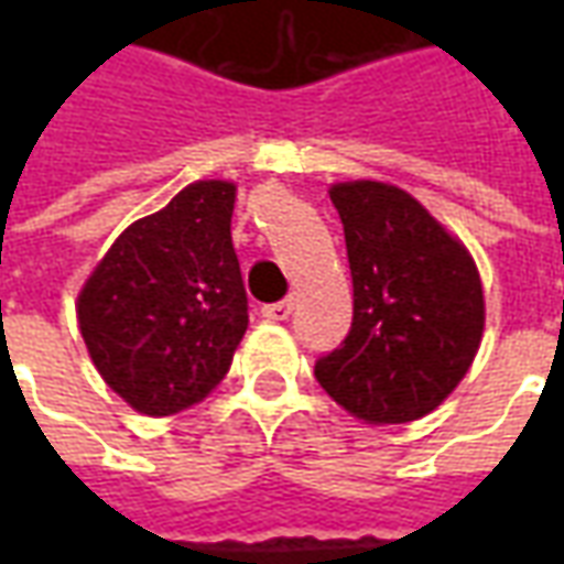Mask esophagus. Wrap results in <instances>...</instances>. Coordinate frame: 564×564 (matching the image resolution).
I'll return each mask as SVG.
<instances>
[{"instance_id":"obj_1","label":"esophagus","mask_w":564,"mask_h":564,"mask_svg":"<svg viewBox=\"0 0 564 564\" xmlns=\"http://www.w3.org/2000/svg\"><path fill=\"white\" fill-rule=\"evenodd\" d=\"M293 314V302H274V305L262 307V317L274 319V323H281V319H290Z\"/></svg>"}]
</instances>
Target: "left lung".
<instances>
[{"instance_id": "8db88e82", "label": "left lung", "mask_w": 564, "mask_h": 564, "mask_svg": "<svg viewBox=\"0 0 564 564\" xmlns=\"http://www.w3.org/2000/svg\"><path fill=\"white\" fill-rule=\"evenodd\" d=\"M354 278V323L314 375L332 402L368 425L432 414L468 375L484 341L477 262L402 186H329Z\"/></svg>"}]
</instances>
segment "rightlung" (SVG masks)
<instances>
[{"label":"right lung","instance_id":"add662e5","mask_svg":"<svg viewBox=\"0 0 564 564\" xmlns=\"http://www.w3.org/2000/svg\"><path fill=\"white\" fill-rule=\"evenodd\" d=\"M232 181H196L108 247L75 302L93 366L148 416L198 404L232 366L247 295L232 247Z\"/></svg>","mask_w":564,"mask_h":564}]
</instances>
